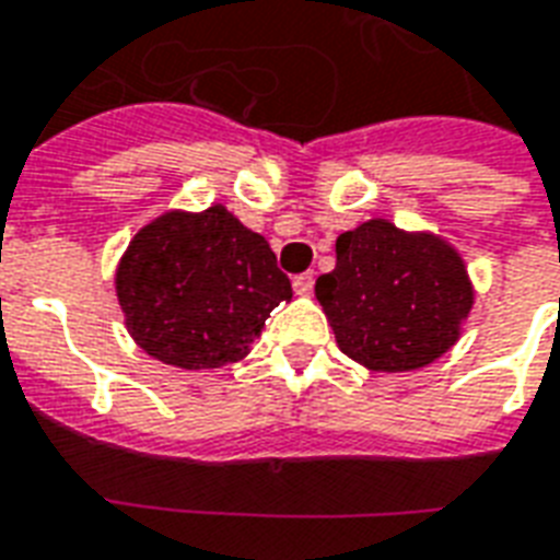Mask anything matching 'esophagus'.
I'll return each instance as SVG.
<instances>
[{"label":"esophagus","instance_id":"1","mask_svg":"<svg viewBox=\"0 0 560 560\" xmlns=\"http://www.w3.org/2000/svg\"><path fill=\"white\" fill-rule=\"evenodd\" d=\"M293 291L302 293V296H305V293H312L314 291V272H300V276L293 279Z\"/></svg>","mask_w":560,"mask_h":560}]
</instances>
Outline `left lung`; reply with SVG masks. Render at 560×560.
Segmentation results:
<instances>
[{"label":"left lung","mask_w":560,"mask_h":560,"mask_svg":"<svg viewBox=\"0 0 560 560\" xmlns=\"http://www.w3.org/2000/svg\"><path fill=\"white\" fill-rule=\"evenodd\" d=\"M335 255L314 291L350 359L395 374L424 368L457 341L471 284L448 243L371 219L341 234Z\"/></svg>","instance_id":"obj_1"}]
</instances>
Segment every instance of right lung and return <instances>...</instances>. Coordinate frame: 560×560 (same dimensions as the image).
Instances as JSON below:
<instances>
[{
  "instance_id": "1",
  "label": "right lung",
  "mask_w": 560,
  "mask_h": 560,
  "mask_svg": "<svg viewBox=\"0 0 560 560\" xmlns=\"http://www.w3.org/2000/svg\"><path fill=\"white\" fill-rule=\"evenodd\" d=\"M291 296L267 237L219 205L160 217L118 267V302L136 343L186 371L243 359L269 312Z\"/></svg>"
}]
</instances>
